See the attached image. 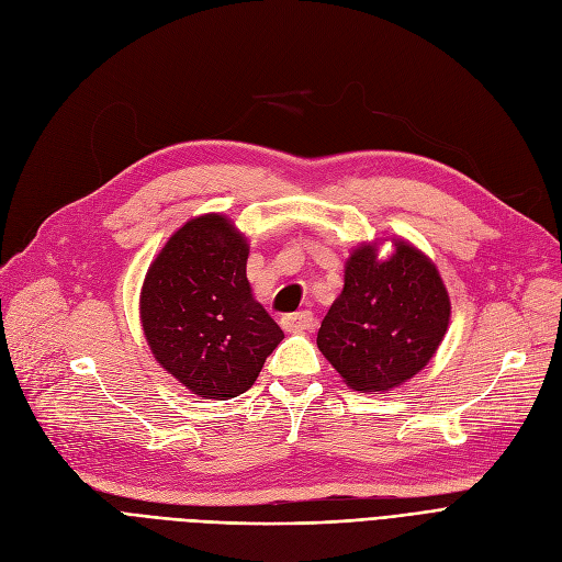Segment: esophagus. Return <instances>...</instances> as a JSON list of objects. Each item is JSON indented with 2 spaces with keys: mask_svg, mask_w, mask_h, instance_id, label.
Wrapping results in <instances>:
<instances>
[{
  "mask_svg": "<svg viewBox=\"0 0 562 562\" xmlns=\"http://www.w3.org/2000/svg\"><path fill=\"white\" fill-rule=\"evenodd\" d=\"M315 326V315L310 310H301V313H292L282 317V328L284 330H307Z\"/></svg>",
  "mask_w": 562,
  "mask_h": 562,
  "instance_id": "obj_1",
  "label": "esophagus"
}]
</instances>
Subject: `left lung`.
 Masks as SVG:
<instances>
[{
    "instance_id": "left-lung-1",
    "label": "left lung",
    "mask_w": 562,
    "mask_h": 562,
    "mask_svg": "<svg viewBox=\"0 0 562 562\" xmlns=\"http://www.w3.org/2000/svg\"><path fill=\"white\" fill-rule=\"evenodd\" d=\"M449 313L438 268L417 247L396 240V252L380 261L375 245H361L345 263V286L317 347L349 389L391 391L432 359Z\"/></svg>"
}]
</instances>
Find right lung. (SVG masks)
<instances>
[{
	"label": "right lung",
	"mask_w": 562,
	"mask_h": 562,
	"mask_svg": "<svg viewBox=\"0 0 562 562\" xmlns=\"http://www.w3.org/2000/svg\"><path fill=\"white\" fill-rule=\"evenodd\" d=\"M247 255L232 220L201 215L161 247L140 289V324L157 363L201 398L240 396L284 338L252 296Z\"/></svg>",
	"instance_id": "1"
}]
</instances>
